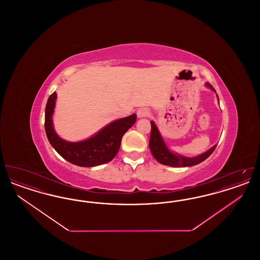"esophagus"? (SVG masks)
<instances>
[{"label": "esophagus", "mask_w": 260, "mask_h": 260, "mask_svg": "<svg viewBox=\"0 0 260 260\" xmlns=\"http://www.w3.org/2000/svg\"><path fill=\"white\" fill-rule=\"evenodd\" d=\"M137 118L138 119H141V118H146V117H148L149 115H150V112L149 110H147L146 108H141V109H139L138 111H137Z\"/></svg>", "instance_id": "esophagus-1"}]
</instances>
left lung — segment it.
<instances>
[{"label": "left lung", "instance_id": "obj_1", "mask_svg": "<svg viewBox=\"0 0 260 260\" xmlns=\"http://www.w3.org/2000/svg\"><path fill=\"white\" fill-rule=\"evenodd\" d=\"M206 87H209L216 93L215 89L209 83H206ZM216 96H217V94H216ZM217 99H218V96H217ZM218 101H219V99H218ZM150 123H151L152 128H151V136H150V140H149V148H150L153 157L161 165H166L169 167H176V168L192 167V166L198 165L200 162L205 161L207 158H209L216 147V145H214L211 148L209 149L208 151H206L205 153H203L199 156H195V157H185V156L176 154L168 147V145L164 141V138H162L161 133L156 124L153 121H151Z\"/></svg>", "mask_w": 260, "mask_h": 260}]
</instances>
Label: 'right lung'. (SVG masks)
I'll return each instance as SVG.
<instances>
[{
    "instance_id": "1",
    "label": "right lung",
    "mask_w": 260,
    "mask_h": 260,
    "mask_svg": "<svg viewBox=\"0 0 260 260\" xmlns=\"http://www.w3.org/2000/svg\"><path fill=\"white\" fill-rule=\"evenodd\" d=\"M56 96L54 91L48 99L45 111V129L51 146L66 161L79 167H95L112 161L120 149L122 137L136 123V114L112 122L87 139L71 142L59 137L53 127Z\"/></svg>"
}]
</instances>
